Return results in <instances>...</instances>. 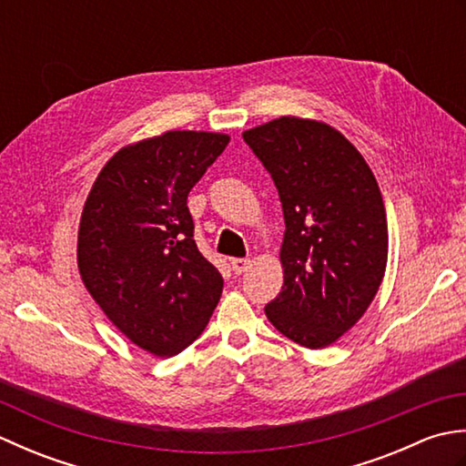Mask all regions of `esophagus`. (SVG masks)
<instances>
[{
    "instance_id": "1",
    "label": "esophagus",
    "mask_w": 466,
    "mask_h": 466,
    "mask_svg": "<svg viewBox=\"0 0 466 466\" xmlns=\"http://www.w3.org/2000/svg\"><path fill=\"white\" fill-rule=\"evenodd\" d=\"M230 266H232V270H234L236 274H244L246 270L250 268V260H248V258H232V260H230Z\"/></svg>"
}]
</instances>
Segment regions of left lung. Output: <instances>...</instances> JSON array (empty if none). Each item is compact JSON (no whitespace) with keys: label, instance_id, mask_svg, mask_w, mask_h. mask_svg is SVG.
Listing matches in <instances>:
<instances>
[{"label":"left lung","instance_id":"8db88e82","mask_svg":"<svg viewBox=\"0 0 466 466\" xmlns=\"http://www.w3.org/2000/svg\"><path fill=\"white\" fill-rule=\"evenodd\" d=\"M242 136L279 187L286 224L282 292L264 312L286 339L324 349L362 319L384 279L380 187L362 154L324 122L282 116Z\"/></svg>","mask_w":466,"mask_h":466}]
</instances>
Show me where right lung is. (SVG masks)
<instances>
[{
  "label": "right lung",
  "mask_w": 466,
  "mask_h": 466,
  "mask_svg": "<svg viewBox=\"0 0 466 466\" xmlns=\"http://www.w3.org/2000/svg\"><path fill=\"white\" fill-rule=\"evenodd\" d=\"M228 142V134L174 130L127 144L84 204V286L107 320L154 356L190 346L222 296V274L194 242L187 194Z\"/></svg>",
  "instance_id": "add662e5"
}]
</instances>
